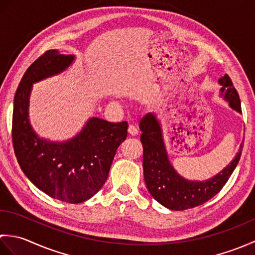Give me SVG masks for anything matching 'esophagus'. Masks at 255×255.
Masks as SVG:
<instances>
[{
  "label": "esophagus",
  "mask_w": 255,
  "mask_h": 255,
  "mask_svg": "<svg viewBox=\"0 0 255 255\" xmlns=\"http://www.w3.org/2000/svg\"><path fill=\"white\" fill-rule=\"evenodd\" d=\"M138 132H139V130H138L137 127H134L133 125H129V126H128V133L130 134V136H137Z\"/></svg>",
  "instance_id": "34e87169"
}]
</instances>
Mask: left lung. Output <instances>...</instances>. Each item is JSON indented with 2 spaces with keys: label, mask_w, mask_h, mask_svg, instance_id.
<instances>
[{
  "label": "left lung",
  "mask_w": 255,
  "mask_h": 255,
  "mask_svg": "<svg viewBox=\"0 0 255 255\" xmlns=\"http://www.w3.org/2000/svg\"><path fill=\"white\" fill-rule=\"evenodd\" d=\"M219 83L223 85L221 93L230 106L241 113L240 97L229 75L221 78ZM140 130L142 131L140 140L143 145L145 185L156 202L172 210L194 208L213 198L228 182L242 153L243 142L235 159L217 175L204 182L187 181L177 174L167 159L160 124L153 114L148 113L142 117Z\"/></svg>",
  "instance_id": "8db88e82"
}]
</instances>
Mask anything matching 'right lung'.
<instances>
[{
	"label": "right lung",
	"instance_id": "add662e5",
	"mask_svg": "<svg viewBox=\"0 0 255 255\" xmlns=\"http://www.w3.org/2000/svg\"><path fill=\"white\" fill-rule=\"evenodd\" d=\"M73 59L48 50L26 70L14 97L12 140L18 164L32 184L53 198L79 204L105 184L116 150L127 137L128 124L93 117L67 142H49L37 136L28 122L32 83L62 72Z\"/></svg>",
	"mask_w": 255,
	"mask_h": 255
}]
</instances>
